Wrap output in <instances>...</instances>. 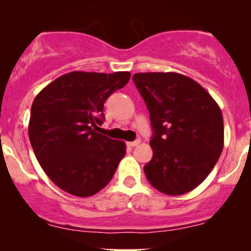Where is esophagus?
Listing matches in <instances>:
<instances>
[{
    "mask_svg": "<svg viewBox=\"0 0 251 251\" xmlns=\"http://www.w3.org/2000/svg\"><path fill=\"white\" fill-rule=\"evenodd\" d=\"M139 144H140V140L137 139V140H134V142H129V143H127V145L129 146V148H134V146L139 145Z\"/></svg>",
    "mask_w": 251,
    "mask_h": 251,
    "instance_id": "obj_1",
    "label": "esophagus"
}]
</instances>
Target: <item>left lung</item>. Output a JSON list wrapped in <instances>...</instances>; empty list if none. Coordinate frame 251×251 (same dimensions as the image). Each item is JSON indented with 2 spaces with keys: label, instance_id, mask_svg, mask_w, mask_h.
Here are the masks:
<instances>
[{
  "label": "left lung",
  "instance_id": "8db88e82",
  "mask_svg": "<svg viewBox=\"0 0 251 251\" xmlns=\"http://www.w3.org/2000/svg\"><path fill=\"white\" fill-rule=\"evenodd\" d=\"M132 79L153 129L146 178L163 194L191 191L208 177L223 150L220 106L200 83L174 72L137 73Z\"/></svg>",
  "mask_w": 251,
  "mask_h": 251
}]
</instances>
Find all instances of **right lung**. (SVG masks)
<instances>
[{"instance_id":"1","label":"right lung","mask_w":251,"mask_h":251,"mask_svg":"<svg viewBox=\"0 0 251 251\" xmlns=\"http://www.w3.org/2000/svg\"><path fill=\"white\" fill-rule=\"evenodd\" d=\"M129 72H71L46 86L31 105L28 134L43 171L68 194L89 197L105 188L126 145L96 132L103 103Z\"/></svg>"}]
</instances>
